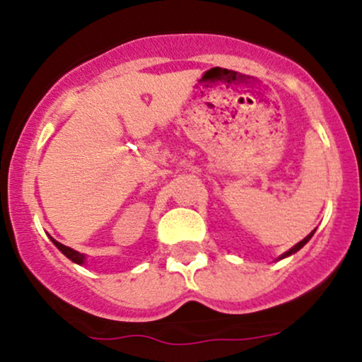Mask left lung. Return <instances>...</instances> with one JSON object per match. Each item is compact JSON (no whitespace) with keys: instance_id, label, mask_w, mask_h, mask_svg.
Here are the masks:
<instances>
[{"instance_id":"left-lung-1","label":"left lung","mask_w":362,"mask_h":362,"mask_svg":"<svg viewBox=\"0 0 362 362\" xmlns=\"http://www.w3.org/2000/svg\"><path fill=\"white\" fill-rule=\"evenodd\" d=\"M313 233H315V230H313V231H311V233H310L308 236H306V238H303L300 243H296V245H294V247H293V248H289V250H288V252H284V253H282V255H281V257H279V259H277V260H282V259H286V257L293 255V253H296L298 250H301V248H303V247H305V245L310 242V240H311V236H313Z\"/></svg>"}]
</instances>
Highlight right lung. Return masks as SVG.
<instances>
[{"label":"right lung","instance_id":"add662e5","mask_svg":"<svg viewBox=\"0 0 362 362\" xmlns=\"http://www.w3.org/2000/svg\"><path fill=\"white\" fill-rule=\"evenodd\" d=\"M51 240H52V243L56 245L57 248H59V250L64 253L66 257H68L69 260H73L74 264H78V265H83L86 262V255L85 253H80V252H76V250H73V248H69V247H66V245H62V243H59V242H56V240L52 238L51 236Z\"/></svg>","mask_w":362,"mask_h":362}]
</instances>
